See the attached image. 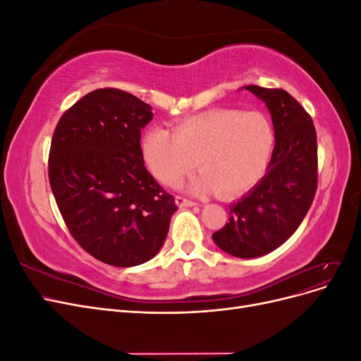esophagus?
<instances>
[{"label":"esophagus","instance_id":"1","mask_svg":"<svg viewBox=\"0 0 361 361\" xmlns=\"http://www.w3.org/2000/svg\"><path fill=\"white\" fill-rule=\"evenodd\" d=\"M176 203H178V206H180V207H188V206H195V204H197V203L190 200V199H187V197H182V195H178V197H176Z\"/></svg>","mask_w":361,"mask_h":361}]
</instances>
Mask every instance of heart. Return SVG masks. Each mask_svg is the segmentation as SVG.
<instances>
[{
  "instance_id": "obj_1",
  "label": "heart",
  "mask_w": 361,
  "mask_h": 361,
  "mask_svg": "<svg viewBox=\"0 0 361 361\" xmlns=\"http://www.w3.org/2000/svg\"><path fill=\"white\" fill-rule=\"evenodd\" d=\"M274 141V129L260 111L214 108L179 120L173 133L149 128L141 137V154L152 174L167 187L187 176L197 158L202 173L191 190L235 195L264 176Z\"/></svg>"
}]
</instances>
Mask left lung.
Returning a JSON list of instances; mask_svg holds the SVG:
<instances>
[{"label":"left lung","instance_id":"1","mask_svg":"<svg viewBox=\"0 0 361 361\" xmlns=\"http://www.w3.org/2000/svg\"><path fill=\"white\" fill-rule=\"evenodd\" d=\"M272 117L276 146L267 174L232 204L228 223L212 235L226 253L251 259L268 255L297 231L318 188V145L310 114L283 89L245 85Z\"/></svg>","mask_w":361,"mask_h":361}]
</instances>
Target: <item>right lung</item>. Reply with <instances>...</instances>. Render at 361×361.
Instances as JSON below:
<instances>
[{"instance_id":"obj_1","label":"right lung","mask_w":361,"mask_h":361,"mask_svg":"<svg viewBox=\"0 0 361 361\" xmlns=\"http://www.w3.org/2000/svg\"><path fill=\"white\" fill-rule=\"evenodd\" d=\"M154 113L137 96L97 89L63 113L52 134L48 176L71 235L113 267L154 257L178 206L145 167L140 138Z\"/></svg>"}]
</instances>
